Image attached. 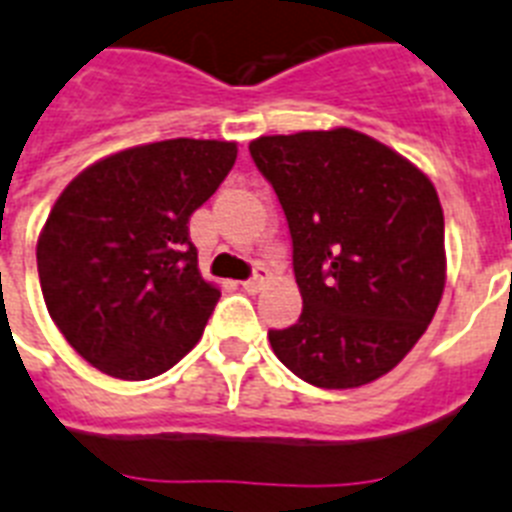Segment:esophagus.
<instances>
[{
  "instance_id": "1",
  "label": "esophagus",
  "mask_w": 512,
  "mask_h": 512,
  "mask_svg": "<svg viewBox=\"0 0 512 512\" xmlns=\"http://www.w3.org/2000/svg\"><path fill=\"white\" fill-rule=\"evenodd\" d=\"M268 278H270V270L265 268V265H257L255 276L247 278V281H244V284H242L244 292H249V294L260 292V289H263V286L268 284Z\"/></svg>"
}]
</instances>
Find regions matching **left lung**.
Instances as JSON below:
<instances>
[{"instance_id":"left-lung-1","label":"left lung","mask_w":512,"mask_h":512,"mask_svg":"<svg viewBox=\"0 0 512 512\" xmlns=\"http://www.w3.org/2000/svg\"><path fill=\"white\" fill-rule=\"evenodd\" d=\"M292 234L299 321L270 347L321 389L371 384L413 350L447 278L444 215L434 184L381 141L299 131L249 144Z\"/></svg>"}]
</instances>
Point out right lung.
I'll list each match as a JSON object with an SVG mask.
<instances>
[{
  "mask_svg": "<svg viewBox=\"0 0 512 512\" xmlns=\"http://www.w3.org/2000/svg\"><path fill=\"white\" fill-rule=\"evenodd\" d=\"M234 162V141L168 139L115 152L65 186L36 263L54 326L86 363L144 381L199 342L220 289L199 273L189 218Z\"/></svg>",
  "mask_w": 512,
  "mask_h": 512,
  "instance_id": "1",
  "label": "right lung"
}]
</instances>
